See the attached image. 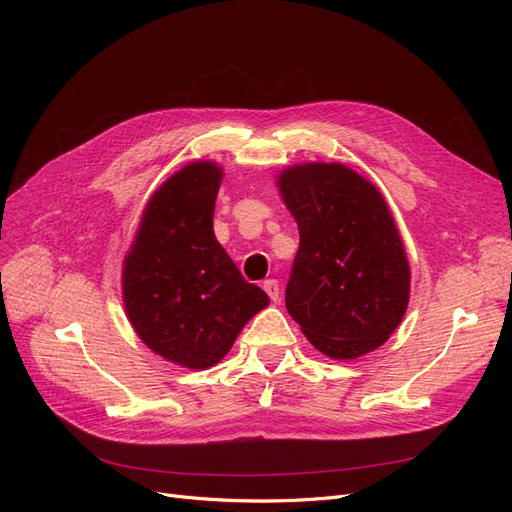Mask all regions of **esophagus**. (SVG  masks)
<instances>
[{
  "instance_id": "obj_1",
  "label": "esophagus",
  "mask_w": 512,
  "mask_h": 512,
  "mask_svg": "<svg viewBox=\"0 0 512 512\" xmlns=\"http://www.w3.org/2000/svg\"><path fill=\"white\" fill-rule=\"evenodd\" d=\"M262 288H265V292L269 294V297H271V301H277V299H280V282H277V280H265V282H262Z\"/></svg>"
}]
</instances>
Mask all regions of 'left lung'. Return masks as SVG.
<instances>
[{
	"label": "left lung",
	"instance_id": "left-lung-1",
	"mask_svg": "<svg viewBox=\"0 0 512 512\" xmlns=\"http://www.w3.org/2000/svg\"><path fill=\"white\" fill-rule=\"evenodd\" d=\"M299 224L286 286L288 314L333 359L382 346L406 314L410 269L382 194L344 164H303L280 175Z\"/></svg>",
	"mask_w": 512,
	"mask_h": 512
}]
</instances>
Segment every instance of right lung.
I'll return each mask as SVG.
<instances>
[{
  "label": "right lung",
  "mask_w": 512,
  "mask_h": 512,
  "mask_svg": "<svg viewBox=\"0 0 512 512\" xmlns=\"http://www.w3.org/2000/svg\"><path fill=\"white\" fill-rule=\"evenodd\" d=\"M222 168L194 162L153 194L123 262V303L138 337L166 361L207 369L269 305L213 235Z\"/></svg>",
  "instance_id": "1"
}]
</instances>
